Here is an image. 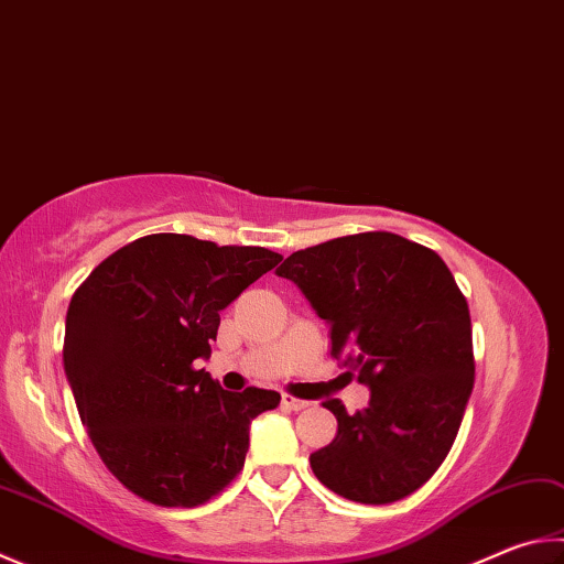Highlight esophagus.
Segmentation results:
<instances>
[{
    "mask_svg": "<svg viewBox=\"0 0 564 564\" xmlns=\"http://www.w3.org/2000/svg\"><path fill=\"white\" fill-rule=\"evenodd\" d=\"M281 404L285 409H291V412H301V409L311 406V402H305V399H299V397H293V394H283L281 397Z\"/></svg>",
    "mask_w": 564,
    "mask_h": 564,
    "instance_id": "esophagus-1",
    "label": "esophagus"
}]
</instances>
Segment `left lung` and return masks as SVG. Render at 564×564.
<instances>
[{
  "label": "left lung",
  "instance_id": "8db88e82",
  "mask_svg": "<svg viewBox=\"0 0 564 564\" xmlns=\"http://www.w3.org/2000/svg\"><path fill=\"white\" fill-rule=\"evenodd\" d=\"M330 325V355L370 387L347 414L327 399L337 434L311 454L323 486L384 506L422 488L452 452L474 389L470 315L436 251L367 231L291 253L279 271Z\"/></svg>",
  "mask_w": 564,
  "mask_h": 564
}]
</instances>
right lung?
Wrapping results in <instances>:
<instances>
[{"instance_id": "obj_1", "label": "right lung", "mask_w": 564, "mask_h": 564, "mask_svg": "<svg viewBox=\"0 0 564 564\" xmlns=\"http://www.w3.org/2000/svg\"><path fill=\"white\" fill-rule=\"evenodd\" d=\"M281 259L150 234L98 263L70 299L64 370L80 422L110 474L142 500L202 506L243 468L251 419L281 394L224 392L197 360L212 355L219 313Z\"/></svg>"}]
</instances>
